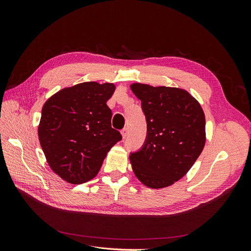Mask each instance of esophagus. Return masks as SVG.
<instances>
[{
    "instance_id": "34e87169",
    "label": "esophagus",
    "mask_w": 251,
    "mask_h": 251,
    "mask_svg": "<svg viewBox=\"0 0 251 251\" xmlns=\"http://www.w3.org/2000/svg\"><path fill=\"white\" fill-rule=\"evenodd\" d=\"M127 133H128V131H127L126 127H125V128H123V130H121V136H123V138H126V137Z\"/></svg>"
}]
</instances>
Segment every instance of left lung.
<instances>
[{"label": "left lung", "mask_w": 251, "mask_h": 251, "mask_svg": "<svg viewBox=\"0 0 251 251\" xmlns=\"http://www.w3.org/2000/svg\"><path fill=\"white\" fill-rule=\"evenodd\" d=\"M148 132L141 150L132 153L135 176L150 188L168 187L191 170L206 141L205 115L186 90L135 82Z\"/></svg>", "instance_id": "obj_1"}]
</instances>
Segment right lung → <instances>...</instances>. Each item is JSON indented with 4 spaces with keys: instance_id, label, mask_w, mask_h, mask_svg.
I'll list each match as a JSON object with an SVG mask.
<instances>
[{
    "instance_id": "right-lung-1",
    "label": "right lung",
    "mask_w": 251,
    "mask_h": 251,
    "mask_svg": "<svg viewBox=\"0 0 251 251\" xmlns=\"http://www.w3.org/2000/svg\"><path fill=\"white\" fill-rule=\"evenodd\" d=\"M115 88L111 82H81L58 91L43 105L37 128L41 147L51 170L68 183L93 179L121 140L111 126L107 105Z\"/></svg>"
}]
</instances>
